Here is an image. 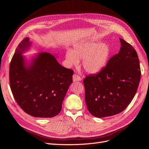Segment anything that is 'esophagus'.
I'll return each mask as SVG.
<instances>
[{
    "mask_svg": "<svg viewBox=\"0 0 149 149\" xmlns=\"http://www.w3.org/2000/svg\"><path fill=\"white\" fill-rule=\"evenodd\" d=\"M72 78H73V81L74 82L81 81V77L79 75H77V74H74L72 76Z\"/></svg>",
    "mask_w": 149,
    "mask_h": 149,
    "instance_id": "34e87169",
    "label": "esophagus"
}]
</instances>
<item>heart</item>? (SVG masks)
<instances>
[{
	"label": "heart",
	"mask_w": 149,
	"mask_h": 149,
	"mask_svg": "<svg viewBox=\"0 0 149 149\" xmlns=\"http://www.w3.org/2000/svg\"><path fill=\"white\" fill-rule=\"evenodd\" d=\"M111 54V48L106 43L84 41L74 46L73 50L68 49L65 59L69 66L79 64L83 59L84 69L90 74H97L106 66Z\"/></svg>",
	"instance_id": "obj_1"
}]
</instances>
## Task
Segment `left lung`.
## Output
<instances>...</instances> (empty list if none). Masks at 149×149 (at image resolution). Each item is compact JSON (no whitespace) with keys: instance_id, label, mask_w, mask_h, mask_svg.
Returning a JSON list of instances; mask_svg holds the SVG:
<instances>
[{"instance_id":"8db88e82","label":"left lung","mask_w":149,"mask_h":149,"mask_svg":"<svg viewBox=\"0 0 149 149\" xmlns=\"http://www.w3.org/2000/svg\"><path fill=\"white\" fill-rule=\"evenodd\" d=\"M119 52L96 74L83 80L85 101L91 115L98 118L123 112L134 98L141 79L138 54L131 45L120 38Z\"/></svg>"}]
</instances>
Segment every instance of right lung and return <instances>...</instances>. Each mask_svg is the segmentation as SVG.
I'll use <instances>...</instances> for the list:
<instances>
[{"mask_svg": "<svg viewBox=\"0 0 149 149\" xmlns=\"http://www.w3.org/2000/svg\"><path fill=\"white\" fill-rule=\"evenodd\" d=\"M31 45L29 38L20 43L10 65V84L13 97L22 110L38 118L59 113L74 71L60 65L49 53L38 54L29 66L22 56Z\"/></svg>", "mask_w": 149, "mask_h": 149, "instance_id": "right-lung-1", "label": "right lung"}]
</instances>
